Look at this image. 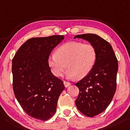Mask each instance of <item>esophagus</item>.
Here are the masks:
<instances>
[{
	"label": "esophagus",
	"instance_id": "34e87169",
	"mask_svg": "<svg viewBox=\"0 0 130 130\" xmlns=\"http://www.w3.org/2000/svg\"><path fill=\"white\" fill-rule=\"evenodd\" d=\"M63 84H64L65 87H69L70 85H71V83H70L69 82L63 81Z\"/></svg>",
	"mask_w": 130,
	"mask_h": 130
}]
</instances>
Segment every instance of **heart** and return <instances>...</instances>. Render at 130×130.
<instances>
[{
    "instance_id": "1",
    "label": "heart",
    "mask_w": 130,
    "mask_h": 130,
    "mask_svg": "<svg viewBox=\"0 0 130 130\" xmlns=\"http://www.w3.org/2000/svg\"><path fill=\"white\" fill-rule=\"evenodd\" d=\"M96 59V51L91 44L76 41L64 43L58 47L55 54L49 55L47 60L52 73L60 77L67 68L68 79H83L90 73Z\"/></svg>"
}]
</instances>
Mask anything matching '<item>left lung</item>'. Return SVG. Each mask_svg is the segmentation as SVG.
Masks as SVG:
<instances>
[{
  "label": "left lung",
  "mask_w": 130,
  "mask_h": 130,
  "mask_svg": "<svg viewBox=\"0 0 130 130\" xmlns=\"http://www.w3.org/2000/svg\"><path fill=\"white\" fill-rule=\"evenodd\" d=\"M88 41L95 47L96 59L92 71L75 83L79 94L76 105L83 114L94 117L106 109L116 89L118 62L110 43L97 35H77L74 39Z\"/></svg>",
  "instance_id": "8db88e82"
}]
</instances>
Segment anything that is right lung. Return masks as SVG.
I'll return each instance as SVG.
<instances>
[{
  "label": "right lung",
  "mask_w": 130,
  "mask_h": 130,
  "mask_svg": "<svg viewBox=\"0 0 130 130\" xmlns=\"http://www.w3.org/2000/svg\"><path fill=\"white\" fill-rule=\"evenodd\" d=\"M63 39V35L29 39L12 61L14 95L27 115L38 120H47L55 114L65 89L63 82L51 73L47 63L51 51Z\"/></svg>",
  "instance_id": "add662e5"
}]
</instances>
